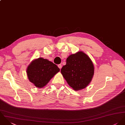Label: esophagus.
Masks as SVG:
<instances>
[{
	"mask_svg": "<svg viewBox=\"0 0 125 125\" xmlns=\"http://www.w3.org/2000/svg\"><path fill=\"white\" fill-rule=\"evenodd\" d=\"M58 67L60 69H61V68H62V65H61V64H59V65H58Z\"/></svg>",
	"mask_w": 125,
	"mask_h": 125,
	"instance_id": "34e87169",
	"label": "esophagus"
}]
</instances>
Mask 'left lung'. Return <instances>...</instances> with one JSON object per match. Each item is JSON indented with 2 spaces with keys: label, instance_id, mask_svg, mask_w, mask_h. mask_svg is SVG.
I'll list each match as a JSON object with an SVG mask.
<instances>
[{
  "label": "left lung",
  "instance_id": "1",
  "mask_svg": "<svg viewBox=\"0 0 125 125\" xmlns=\"http://www.w3.org/2000/svg\"><path fill=\"white\" fill-rule=\"evenodd\" d=\"M61 73L69 85L76 91L85 88L91 82L94 67L89 57L82 51L70 55Z\"/></svg>",
  "mask_w": 125,
  "mask_h": 125
}]
</instances>
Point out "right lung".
<instances>
[{"label":"right lung","mask_w":125,"mask_h":125,"mask_svg":"<svg viewBox=\"0 0 125 125\" xmlns=\"http://www.w3.org/2000/svg\"><path fill=\"white\" fill-rule=\"evenodd\" d=\"M59 71L60 69L55 64L46 59L40 57L31 62L26 73L29 81L40 88L45 86Z\"/></svg>","instance_id":"1"}]
</instances>
